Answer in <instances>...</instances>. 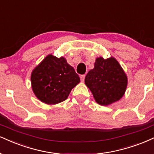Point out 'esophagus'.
Returning a JSON list of instances; mask_svg holds the SVG:
<instances>
[{
  "mask_svg": "<svg viewBox=\"0 0 154 154\" xmlns=\"http://www.w3.org/2000/svg\"><path fill=\"white\" fill-rule=\"evenodd\" d=\"M80 79H81V82H83V81H84V79H85V75H81Z\"/></svg>",
  "mask_w": 154,
  "mask_h": 154,
  "instance_id": "esophagus-1",
  "label": "esophagus"
}]
</instances>
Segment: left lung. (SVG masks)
Listing matches in <instances>:
<instances>
[{"instance_id": "1", "label": "left lung", "mask_w": 154, "mask_h": 154, "mask_svg": "<svg viewBox=\"0 0 154 154\" xmlns=\"http://www.w3.org/2000/svg\"><path fill=\"white\" fill-rule=\"evenodd\" d=\"M85 83L98 104L109 105L120 100L126 91L127 77L115 58H96L94 68L87 73Z\"/></svg>"}]
</instances>
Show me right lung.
Returning <instances> with one entry per match:
<instances>
[{
    "label": "right lung",
    "mask_w": 154,
    "mask_h": 154,
    "mask_svg": "<svg viewBox=\"0 0 154 154\" xmlns=\"http://www.w3.org/2000/svg\"><path fill=\"white\" fill-rule=\"evenodd\" d=\"M80 82L74 68L64 58L49 55L31 73L32 88L36 97L47 104L65 100Z\"/></svg>",
    "instance_id": "right-lung-1"
}]
</instances>
